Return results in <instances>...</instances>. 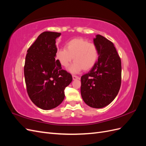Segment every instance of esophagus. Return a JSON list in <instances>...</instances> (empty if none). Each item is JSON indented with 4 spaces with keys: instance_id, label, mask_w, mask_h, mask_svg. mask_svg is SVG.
Instances as JSON below:
<instances>
[{
    "instance_id": "1",
    "label": "esophagus",
    "mask_w": 146,
    "mask_h": 146,
    "mask_svg": "<svg viewBox=\"0 0 146 146\" xmlns=\"http://www.w3.org/2000/svg\"><path fill=\"white\" fill-rule=\"evenodd\" d=\"M72 78H73V80H77V79H79L80 78H79V77H78L77 76H74V75H73Z\"/></svg>"
}]
</instances>
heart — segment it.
<instances>
[{"label": "heart", "instance_id": "b5f03b06", "mask_svg": "<svg viewBox=\"0 0 146 146\" xmlns=\"http://www.w3.org/2000/svg\"><path fill=\"white\" fill-rule=\"evenodd\" d=\"M56 57L64 68H67L74 59L75 62L68 70L72 74H77L83 69L87 71L94 67L99 57V50L95 44L82 38H77L66 42L65 48L57 51Z\"/></svg>", "mask_w": 146, "mask_h": 146}]
</instances>
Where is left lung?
Returning <instances> with one entry per match:
<instances>
[{"mask_svg": "<svg viewBox=\"0 0 146 146\" xmlns=\"http://www.w3.org/2000/svg\"><path fill=\"white\" fill-rule=\"evenodd\" d=\"M99 50L98 60L81 77V95L91 107L102 108L117 95L121 85V60L113 43L100 35L94 38Z\"/></svg>", "mask_w": 146, "mask_h": 146, "instance_id": "1", "label": "left lung"}]
</instances>
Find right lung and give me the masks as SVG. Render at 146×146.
Listing matches in <instances>:
<instances>
[{
  "label": "right lung",
  "mask_w": 146,
  "mask_h": 146,
  "mask_svg": "<svg viewBox=\"0 0 146 146\" xmlns=\"http://www.w3.org/2000/svg\"><path fill=\"white\" fill-rule=\"evenodd\" d=\"M60 33L44 32L27 50L24 77L30 99L38 107L48 110L64 99V90L72 80L71 74L62 69L56 59V39Z\"/></svg>",
  "instance_id": "1"
}]
</instances>
